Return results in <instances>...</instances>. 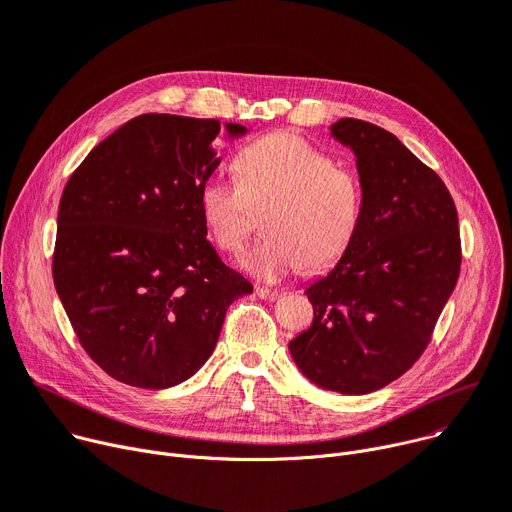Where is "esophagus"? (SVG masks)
I'll list each match as a JSON object with an SVG mask.
<instances>
[{"mask_svg":"<svg viewBox=\"0 0 512 512\" xmlns=\"http://www.w3.org/2000/svg\"><path fill=\"white\" fill-rule=\"evenodd\" d=\"M255 294H257L259 298H265V300H276V298L280 296V290H276V288H265V286H257V288H255Z\"/></svg>","mask_w":512,"mask_h":512,"instance_id":"obj_1","label":"esophagus"}]
</instances>
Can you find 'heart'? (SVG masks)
Instances as JSON below:
<instances>
[{
  "label": "heart",
  "instance_id": "heart-1",
  "mask_svg": "<svg viewBox=\"0 0 512 512\" xmlns=\"http://www.w3.org/2000/svg\"><path fill=\"white\" fill-rule=\"evenodd\" d=\"M238 181L210 177L199 189V212L224 253H241L265 216V241L243 257L251 276L276 282L309 267L335 265L362 224L364 189L354 168L298 133L276 131L247 144L234 158Z\"/></svg>",
  "mask_w": 512,
  "mask_h": 512
}]
</instances>
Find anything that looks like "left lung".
Returning a JSON list of instances; mask_svg holds the SVG:
<instances>
[{"instance_id":"8db88e82","label":"left lung","mask_w":512,"mask_h":512,"mask_svg":"<svg viewBox=\"0 0 512 512\" xmlns=\"http://www.w3.org/2000/svg\"><path fill=\"white\" fill-rule=\"evenodd\" d=\"M331 135L356 156L362 224L346 255L304 290L315 319L288 348L317 387L364 395L426 350L459 278V220L445 183L387 129L339 119Z\"/></svg>"}]
</instances>
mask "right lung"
Masks as SVG:
<instances>
[{"label":"right lung","instance_id":"obj_1","mask_svg":"<svg viewBox=\"0 0 512 512\" xmlns=\"http://www.w3.org/2000/svg\"><path fill=\"white\" fill-rule=\"evenodd\" d=\"M228 138L247 127L226 123ZM218 119L140 115L102 140L67 181L53 282L86 354L109 377L175 387L203 366L228 306L253 292L199 212L220 164Z\"/></svg>","mask_w":512,"mask_h":512}]
</instances>
